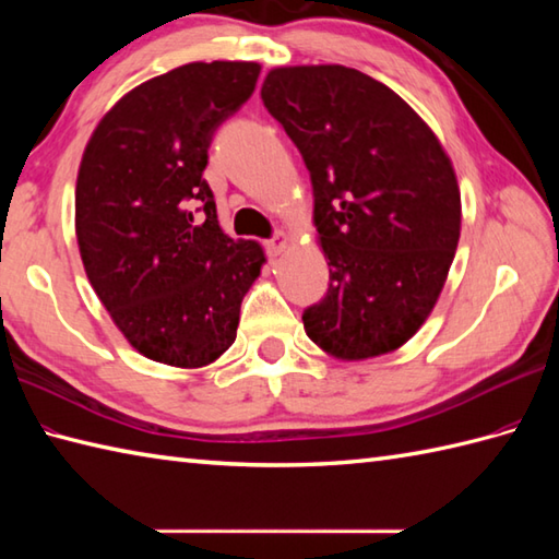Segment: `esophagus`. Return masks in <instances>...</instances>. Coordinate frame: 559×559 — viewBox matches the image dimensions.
I'll return each mask as SVG.
<instances>
[{
  "label": "esophagus",
  "mask_w": 559,
  "mask_h": 559,
  "mask_svg": "<svg viewBox=\"0 0 559 559\" xmlns=\"http://www.w3.org/2000/svg\"><path fill=\"white\" fill-rule=\"evenodd\" d=\"M288 245H290V237L286 233H278V235H273L271 240L266 242V252H269L271 259H276V257H281L283 252H286Z\"/></svg>",
  "instance_id": "34e87169"
}]
</instances>
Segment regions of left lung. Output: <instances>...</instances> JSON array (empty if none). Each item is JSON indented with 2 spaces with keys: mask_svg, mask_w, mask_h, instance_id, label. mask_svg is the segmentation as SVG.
<instances>
[{
  "mask_svg": "<svg viewBox=\"0 0 559 559\" xmlns=\"http://www.w3.org/2000/svg\"><path fill=\"white\" fill-rule=\"evenodd\" d=\"M261 98L302 153L326 298L302 314L336 360L399 350L430 317L461 235V192L437 134L399 93L343 64L273 67Z\"/></svg>",
  "mask_w": 559,
  "mask_h": 559,
  "instance_id": "8db88e82",
  "label": "left lung"
}]
</instances>
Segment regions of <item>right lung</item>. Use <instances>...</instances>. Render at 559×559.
I'll use <instances>...</instances> for the list:
<instances>
[{"label":"right lung","mask_w":559,"mask_h":559,"mask_svg":"<svg viewBox=\"0 0 559 559\" xmlns=\"http://www.w3.org/2000/svg\"><path fill=\"white\" fill-rule=\"evenodd\" d=\"M259 62H189L117 100L76 175L83 269L129 346L197 370L233 346L240 305L266 264L225 235L201 173L216 127L252 96Z\"/></svg>","instance_id":"right-lung-1"}]
</instances>
